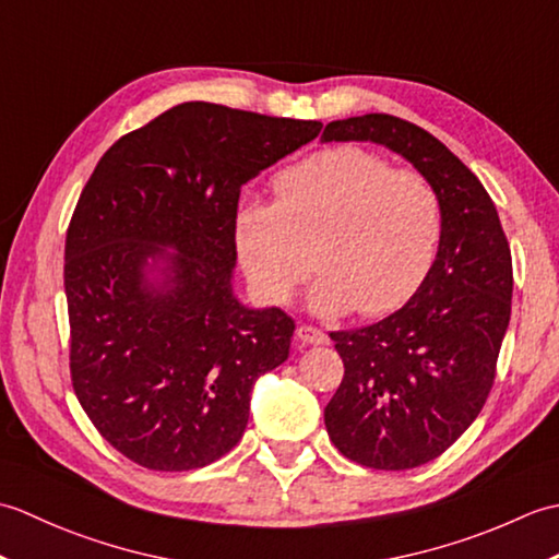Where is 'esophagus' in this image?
<instances>
[{
    "instance_id": "obj_1",
    "label": "esophagus",
    "mask_w": 559,
    "mask_h": 559,
    "mask_svg": "<svg viewBox=\"0 0 559 559\" xmlns=\"http://www.w3.org/2000/svg\"><path fill=\"white\" fill-rule=\"evenodd\" d=\"M295 336H298V341H302V343H310V346H326L329 343V336L324 334V331L317 326H310V324H300L298 329H295Z\"/></svg>"
}]
</instances>
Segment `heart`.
<instances>
[{"instance_id": "obj_1", "label": "heart", "mask_w": 559, "mask_h": 559, "mask_svg": "<svg viewBox=\"0 0 559 559\" xmlns=\"http://www.w3.org/2000/svg\"><path fill=\"white\" fill-rule=\"evenodd\" d=\"M276 204L245 194L233 240L254 293L288 302L314 269L310 307L336 317H384L420 290L439 254L444 209L418 170L391 168L362 146L319 151L273 180Z\"/></svg>"}]
</instances>
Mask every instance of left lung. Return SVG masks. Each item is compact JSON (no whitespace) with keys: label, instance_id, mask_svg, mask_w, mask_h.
Returning a JSON list of instances; mask_svg holds the SVG:
<instances>
[{"label":"left lung","instance_id":"1","mask_svg":"<svg viewBox=\"0 0 559 559\" xmlns=\"http://www.w3.org/2000/svg\"><path fill=\"white\" fill-rule=\"evenodd\" d=\"M322 139L396 151L442 199V245L420 290L382 322L329 334L346 367L324 408L331 442L367 468L423 466L488 401L512 317V252L478 177L423 127L370 112L329 122Z\"/></svg>","mask_w":559,"mask_h":559}]
</instances>
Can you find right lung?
Segmentation results:
<instances>
[{"mask_svg":"<svg viewBox=\"0 0 559 559\" xmlns=\"http://www.w3.org/2000/svg\"><path fill=\"white\" fill-rule=\"evenodd\" d=\"M319 132L182 103L117 139L88 177L64 245L69 370L81 408L129 461L192 471L225 456L257 377L288 360L293 317L233 295V213L242 185Z\"/></svg>","mask_w":559,"mask_h":559,"instance_id":"right-lung-1","label":"right lung"}]
</instances>
